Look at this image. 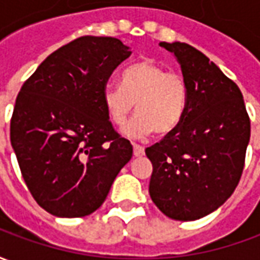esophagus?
I'll return each mask as SVG.
<instances>
[{
	"instance_id": "1",
	"label": "esophagus",
	"mask_w": 260,
	"mask_h": 260,
	"mask_svg": "<svg viewBox=\"0 0 260 260\" xmlns=\"http://www.w3.org/2000/svg\"><path fill=\"white\" fill-rule=\"evenodd\" d=\"M145 154V147L139 146V145H134V156L135 157H141Z\"/></svg>"
}]
</instances>
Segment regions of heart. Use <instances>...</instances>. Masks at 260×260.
<instances>
[{
  "instance_id": "heart-1",
  "label": "heart",
  "mask_w": 260,
  "mask_h": 260,
  "mask_svg": "<svg viewBox=\"0 0 260 260\" xmlns=\"http://www.w3.org/2000/svg\"><path fill=\"white\" fill-rule=\"evenodd\" d=\"M188 100L184 76L145 59L131 65L121 75V87L108 86L103 103L110 121L122 128L136 104L135 119L125 128L131 138H145L154 131L169 135L182 122Z\"/></svg>"
}]
</instances>
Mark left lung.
I'll return each instance as SVG.
<instances>
[{"label":"left lung","instance_id":"1","mask_svg":"<svg viewBox=\"0 0 260 260\" xmlns=\"http://www.w3.org/2000/svg\"><path fill=\"white\" fill-rule=\"evenodd\" d=\"M178 59L188 86L181 125L146 147L153 164L149 193L170 218L205 217L233 195L240 182L251 121L240 87L186 43H160Z\"/></svg>","mask_w":260,"mask_h":260}]
</instances>
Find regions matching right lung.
<instances>
[{
    "mask_svg": "<svg viewBox=\"0 0 260 260\" xmlns=\"http://www.w3.org/2000/svg\"><path fill=\"white\" fill-rule=\"evenodd\" d=\"M129 55L115 37H78L50 54L16 97L11 143L31 196L54 216L97 210L132 157L103 103L110 76Z\"/></svg>",
    "mask_w": 260,
    "mask_h": 260,
    "instance_id": "1",
    "label": "right lung"
}]
</instances>
